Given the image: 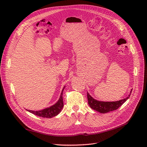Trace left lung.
<instances>
[{
  "instance_id": "1",
  "label": "left lung",
  "mask_w": 147,
  "mask_h": 147,
  "mask_svg": "<svg viewBox=\"0 0 147 147\" xmlns=\"http://www.w3.org/2000/svg\"><path fill=\"white\" fill-rule=\"evenodd\" d=\"M132 89L131 90L130 94L129 96L123 99L119 100L118 101L114 102H104V101H99L94 99L87 92V97L88 100V104L91 109L97 111L101 113H107L114 110H116L119 108L123 105V103H125L127 99L129 98L131 93H132Z\"/></svg>"
}]
</instances>
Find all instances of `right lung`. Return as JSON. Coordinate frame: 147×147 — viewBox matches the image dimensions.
Segmentation results:
<instances>
[{"label":"right lung","mask_w":147,"mask_h":147,"mask_svg":"<svg viewBox=\"0 0 147 147\" xmlns=\"http://www.w3.org/2000/svg\"><path fill=\"white\" fill-rule=\"evenodd\" d=\"M65 86L62 90L61 94L59 97V99L57 102L53 105L52 106L46 108L45 109L40 111H32V110H27L28 112L32 113L34 115H37V116L44 117V118H52L53 117H55L63 109L64 103H63V90Z\"/></svg>","instance_id":"obj_1"}]
</instances>
